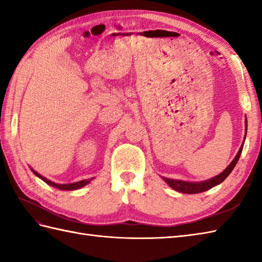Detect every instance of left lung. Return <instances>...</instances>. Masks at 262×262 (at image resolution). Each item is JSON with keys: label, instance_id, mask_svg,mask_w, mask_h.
Returning <instances> with one entry per match:
<instances>
[{"label": "left lung", "instance_id": "1", "mask_svg": "<svg viewBox=\"0 0 262 262\" xmlns=\"http://www.w3.org/2000/svg\"><path fill=\"white\" fill-rule=\"evenodd\" d=\"M242 148L240 149V152L237 153L236 158L233 160V162L230 164L229 168H227L223 173H221L219 177L214 178V179H210L208 181H205V182H199V183H190V182H183V181H177V180H169V179H165V181L169 183V186H171L172 188L174 189V190L182 192V193H198V192H203L208 190V189L215 187L216 185H220L221 182H223L227 176H229L232 170L234 169V166L237 162L238 158H240V154H241Z\"/></svg>", "mask_w": 262, "mask_h": 262}]
</instances>
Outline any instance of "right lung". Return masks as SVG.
Listing matches in <instances>:
<instances>
[{"instance_id": "right-lung-1", "label": "right lung", "mask_w": 262, "mask_h": 262, "mask_svg": "<svg viewBox=\"0 0 262 262\" xmlns=\"http://www.w3.org/2000/svg\"><path fill=\"white\" fill-rule=\"evenodd\" d=\"M35 173H36V172H35ZM37 176L40 177L39 174H37ZM43 180H45L48 183V185H51L53 187H56L57 189H60V190H76V189H79V188H81L83 186H85L86 183L89 182V181H81V182H76V183H71V185H56V183L51 182L49 180H46L45 178H43Z\"/></svg>"}]
</instances>
